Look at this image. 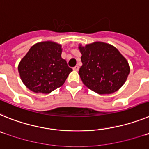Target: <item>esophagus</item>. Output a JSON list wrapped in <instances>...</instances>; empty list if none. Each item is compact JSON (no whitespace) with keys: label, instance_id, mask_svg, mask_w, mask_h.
Returning a JSON list of instances; mask_svg holds the SVG:
<instances>
[{"label":"esophagus","instance_id":"1","mask_svg":"<svg viewBox=\"0 0 149 149\" xmlns=\"http://www.w3.org/2000/svg\"><path fill=\"white\" fill-rule=\"evenodd\" d=\"M73 70L74 71H78L79 70V66H78V65H76V66L74 67Z\"/></svg>","mask_w":149,"mask_h":149}]
</instances>
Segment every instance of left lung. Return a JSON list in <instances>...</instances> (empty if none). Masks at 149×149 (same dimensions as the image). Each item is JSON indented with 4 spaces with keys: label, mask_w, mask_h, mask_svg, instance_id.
<instances>
[{
    "label": "left lung",
    "mask_w": 149,
    "mask_h": 149,
    "mask_svg": "<svg viewBox=\"0 0 149 149\" xmlns=\"http://www.w3.org/2000/svg\"><path fill=\"white\" fill-rule=\"evenodd\" d=\"M82 66L79 75L86 87L100 95L111 94L125 83L130 67L117 48L110 44L95 42L79 45Z\"/></svg>",
    "instance_id": "left-lung-1"
}]
</instances>
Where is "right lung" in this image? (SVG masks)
Returning <instances> with one entry per match:
<instances>
[{
  "instance_id": "obj_1",
  "label": "right lung",
  "mask_w": 149,
  "mask_h": 149,
  "mask_svg": "<svg viewBox=\"0 0 149 149\" xmlns=\"http://www.w3.org/2000/svg\"><path fill=\"white\" fill-rule=\"evenodd\" d=\"M61 54V45L54 42L33 45L18 66L24 84L33 93L43 94L63 86L72 69Z\"/></svg>"
}]
</instances>
